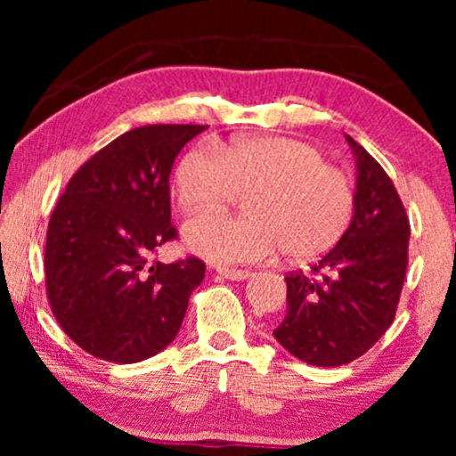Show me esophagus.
I'll return each mask as SVG.
<instances>
[{
    "instance_id": "34e87169",
    "label": "esophagus",
    "mask_w": 456,
    "mask_h": 456,
    "mask_svg": "<svg viewBox=\"0 0 456 456\" xmlns=\"http://www.w3.org/2000/svg\"><path fill=\"white\" fill-rule=\"evenodd\" d=\"M216 272L226 280H247L253 276L251 270H232V267H217Z\"/></svg>"
}]
</instances>
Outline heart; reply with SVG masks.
Instances as JSON below:
<instances>
[{"label": "heart", "instance_id": "heart-1", "mask_svg": "<svg viewBox=\"0 0 456 456\" xmlns=\"http://www.w3.org/2000/svg\"><path fill=\"white\" fill-rule=\"evenodd\" d=\"M174 183L186 216L220 211L247 195V216L186 224V247L217 264H257L282 248L290 261L307 264L338 245L357 208L348 174L317 147L286 136L192 147Z\"/></svg>", "mask_w": 456, "mask_h": 456}]
</instances>
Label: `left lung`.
Returning a JSON list of instances; mask_svg holds the SVG:
<instances>
[{"label":"left lung","mask_w":456,"mask_h":456,"mask_svg":"<svg viewBox=\"0 0 456 456\" xmlns=\"http://www.w3.org/2000/svg\"><path fill=\"white\" fill-rule=\"evenodd\" d=\"M357 158L351 228L309 272L286 273V315L273 336L317 367L359 359L395 322L409 264V217L384 167L346 136Z\"/></svg>","instance_id":"left-lung-1"}]
</instances>
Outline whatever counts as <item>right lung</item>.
Listing matches in <instances>:
<instances>
[{"mask_svg": "<svg viewBox=\"0 0 456 456\" xmlns=\"http://www.w3.org/2000/svg\"><path fill=\"white\" fill-rule=\"evenodd\" d=\"M201 124L128 130L74 172L49 217L45 290L61 330L93 357L136 363L170 345L191 292L203 282L195 255L153 257L178 239L170 222L174 159Z\"/></svg>", "mask_w": 456, "mask_h": 456, "instance_id": "1", "label": "right lung"}]
</instances>
